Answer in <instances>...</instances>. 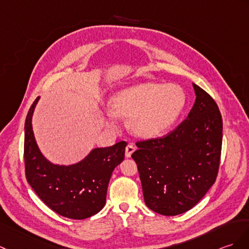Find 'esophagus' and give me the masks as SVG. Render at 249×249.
<instances>
[{"instance_id": "34e87169", "label": "esophagus", "mask_w": 249, "mask_h": 249, "mask_svg": "<svg viewBox=\"0 0 249 249\" xmlns=\"http://www.w3.org/2000/svg\"><path fill=\"white\" fill-rule=\"evenodd\" d=\"M135 149H136V147L132 145V144H128V145H127L126 148H125V156H126V157L130 158L132 153L135 152Z\"/></svg>"}]
</instances>
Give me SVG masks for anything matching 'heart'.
Masks as SVG:
<instances>
[{
	"label": "heart",
	"instance_id": "1",
	"mask_svg": "<svg viewBox=\"0 0 249 249\" xmlns=\"http://www.w3.org/2000/svg\"><path fill=\"white\" fill-rule=\"evenodd\" d=\"M186 102V93L176 84H138L113 95L108 125L114 127L117 117H129V126L135 134L153 138L176 122Z\"/></svg>",
	"mask_w": 249,
	"mask_h": 249
}]
</instances>
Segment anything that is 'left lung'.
Here are the masks:
<instances>
[{
	"label": "left lung",
	"instance_id": "obj_1",
	"mask_svg": "<svg viewBox=\"0 0 249 249\" xmlns=\"http://www.w3.org/2000/svg\"><path fill=\"white\" fill-rule=\"evenodd\" d=\"M195 103L188 118L162 138L137 142L144 201L159 214L174 216L198 203L215 182L223 121L214 100L193 84Z\"/></svg>",
	"mask_w": 249,
	"mask_h": 249
}]
</instances>
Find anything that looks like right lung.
<instances>
[{
    "label": "right lung",
    "instance_id": "add662e5",
    "mask_svg": "<svg viewBox=\"0 0 249 249\" xmlns=\"http://www.w3.org/2000/svg\"><path fill=\"white\" fill-rule=\"evenodd\" d=\"M37 97L26 115L24 126V161L28 183L43 203L59 215L84 219L100 212L106 204L108 183L112 172L125 156L127 143L94 148L71 165L54 164L37 145L33 131V114Z\"/></svg>",
    "mask_w": 249,
    "mask_h": 249
}]
</instances>
